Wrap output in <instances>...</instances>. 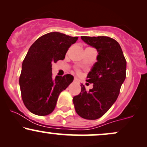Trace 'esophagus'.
Here are the masks:
<instances>
[{"instance_id": "1", "label": "esophagus", "mask_w": 147, "mask_h": 147, "mask_svg": "<svg viewBox=\"0 0 147 147\" xmlns=\"http://www.w3.org/2000/svg\"><path fill=\"white\" fill-rule=\"evenodd\" d=\"M74 82H79V79H77V78H75V79H74Z\"/></svg>"}]
</instances>
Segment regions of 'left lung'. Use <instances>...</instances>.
<instances>
[{"mask_svg": "<svg viewBox=\"0 0 147 147\" xmlns=\"http://www.w3.org/2000/svg\"><path fill=\"white\" fill-rule=\"evenodd\" d=\"M88 45L95 48L98 55L87 76L86 82L93 88L86 91L81 85L80 94L72 99L77 113L86 119H97L115 102L126 78V61L120 45L108 36H81Z\"/></svg>", "mask_w": 147, "mask_h": 147, "instance_id": "left-lung-1", "label": "left lung"}]
</instances>
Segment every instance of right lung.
Segmentation results:
<instances>
[{
	"instance_id": "right-lung-1",
	"label": "right lung",
	"mask_w": 147,
	"mask_h": 147,
	"mask_svg": "<svg viewBox=\"0 0 147 147\" xmlns=\"http://www.w3.org/2000/svg\"><path fill=\"white\" fill-rule=\"evenodd\" d=\"M78 37L57 32L46 34L31 45L23 63L19 78L25 107L36 115L45 116L55 109L61 92L73 82L71 75L52 77V63L63 60Z\"/></svg>"
}]
</instances>
